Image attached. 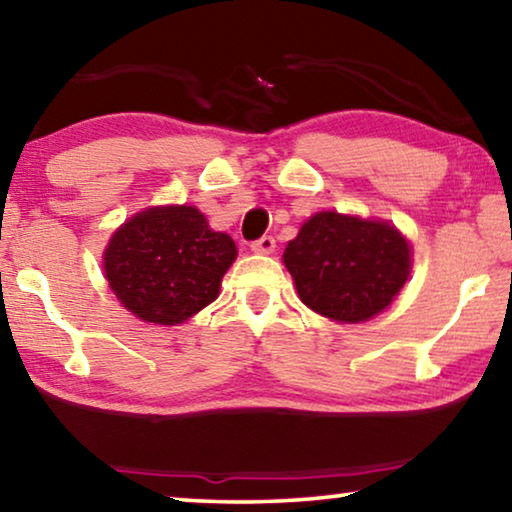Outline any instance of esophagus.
<instances>
[{
  "label": "esophagus",
  "mask_w": 512,
  "mask_h": 512,
  "mask_svg": "<svg viewBox=\"0 0 512 512\" xmlns=\"http://www.w3.org/2000/svg\"><path fill=\"white\" fill-rule=\"evenodd\" d=\"M250 250H253V253H257V255H269V253H273V250H276V239H273V236H269V234H264L262 239L250 243Z\"/></svg>",
  "instance_id": "1"
}]
</instances>
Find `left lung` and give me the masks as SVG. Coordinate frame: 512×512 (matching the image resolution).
Wrapping results in <instances>:
<instances>
[{
    "mask_svg": "<svg viewBox=\"0 0 512 512\" xmlns=\"http://www.w3.org/2000/svg\"><path fill=\"white\" fill-rule=\"evenodd\" d=\"M282 259L308 308L356 324L398 296L409 278L411 250L388 223L324 211L301 227Z\"/></svg>",
    "mask_w": 512,
    "mask_h": 512,
    "instance_id": "left-lung-1",
    "label": "left lung"
}]
</instances>
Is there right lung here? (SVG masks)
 <instances>
[{"instance_id": "right-lung-1", "label": "right lung", "mask_w": 512, "mask_h": 512, "mask_svg": "<svg viewBox=\"0 0 512 512\" xmlns=\"http://www.w3.org/2000/svg\"><path fill=\"white\" fill-rule=\"evenodd\" d=\"M234 257V241L213 232L195 207H160L137 213L114 232L105 276L133 315L174 326L216 301Z\"/></svg>"}]
</instances>
